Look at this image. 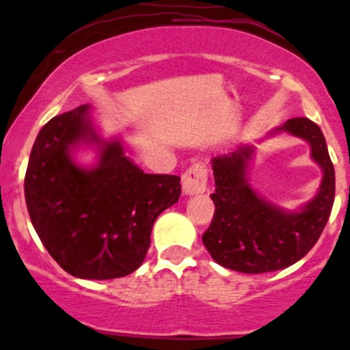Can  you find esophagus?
<instances>
[{
	"instance_id": "34e87169",
	"label": "esophagus",
	"mask_w": 350,
	"mask_h": 350,
	"mask_svg": "<svg viewBox=\"0 0 350 350\" xmlns=\"http://www.w3.org/2000/svg\"><path fill=\"white\" fill-rule=\"evenodd\" d=\"M208 185V167L206 162L198 161L188 167L183 174V189L186 195H201Z\"/></svg>"
}]
</instances>
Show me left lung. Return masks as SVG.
<instances>
[{"label": "left lung", "mask_w": 350, "mask_h": 350, "mask_svg": "<svg viewBox=\"0 0 350 350\" xmlns=\"http://www.w3.org/2000/svg\"><path fill=\"white\" fill-rule=\"evenodd\" d=\"M278 130L308 140L312 155L323 169L317 198L299 213H286L260 200L245 179L249 147L211 161L215 174L213 220L203 243L220 266L245 274L280 271L312 250L325 228L335 198V171L325 139L317 123L291 118Z\"/></svg>", "instance_id": "8db88e82"}]
</instances>
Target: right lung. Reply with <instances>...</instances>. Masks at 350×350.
I'll use <instances>...</instances> for the list:
<instances>
[{
  "mask_svg": "<svg viewBox=\"0 0 350 350\" xmlns=\"http://www.w3.org/2000/svg\"><path fill=\"white\" fill-rule=\"evenodd\" d=\"M86 113L83 105L42 126L25 174V200L42 243L66 273L113 280L144 262L155 218L179 200L181 178L146 174L118 142L105 144L96 169L77 167L69 147L93 133Z\"/></svg>",
  "mask_w": 350,
  "mask_h": 350,
  "instance_id": "1",
  "label": "right lung"
}]
</instances>
